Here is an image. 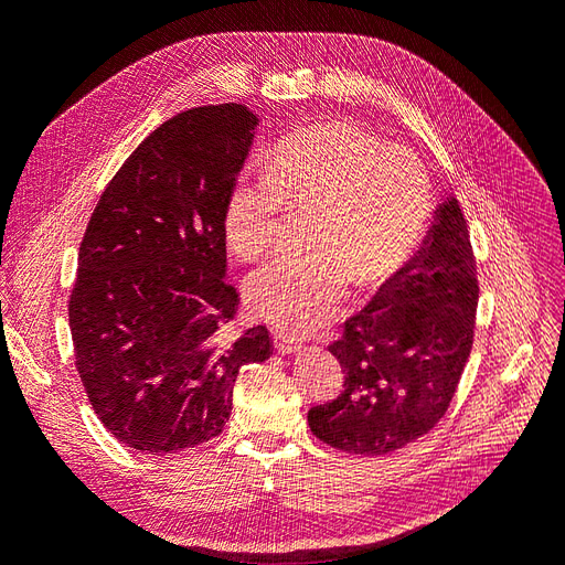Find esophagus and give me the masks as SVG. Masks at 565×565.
<instances>
[{
	"label": "esophagus",
	"instance_id": "obj_1",
	"mask_svg": "<svg viewBox=\"0 0 565 565\" xmlns=\"http://www.w3.org/2000/svg\"><path fill=\"white\" fill-rule=\"evenodd\" d=\"M273 344H276V349L280 353H297L301 349V341L285 334V332H273Z\"/></svg>",
	"mask_w": 565,
	"mask_h": 565
}]
</instances>
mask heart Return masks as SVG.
Instances as JSON below:
<instances>
[{
  "label": "heart",
  "instance_id": "b5f03b06",
  "mask_svg": "<svg viewBox=\"0 0 565 565\" xmlns=\"http://www.w3.org/2000/svg\"><path fill=\"white\" fill-rule=\"evenodd\" d=\"M282 210H313L311 252L256 270L245 297L256 316L301 334L330 322L353 282L380 287L413 259L431 214V183L413 152L384 150L351 125H313L273 146L266 172L237 174L224 204L228 249L262 259L280 241Z\"/></svg>",
  "mask_w": 565,
  "mask_h": 565
}]
</instances>
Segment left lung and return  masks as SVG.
Listing matches in <instances>:
<instances>
[{
    "mask_svg": "<svg viewBox=\"0 0 565 565\" xmlns=\"http://www.w3.org/2000/svg\"><path fill=\"white\" fill-rule=\"evenodd\" d=\"M478 270L459 202H443L415 259L347 320L330 351L339 396L309 409L328 446L380 457L415 443L446 415L469 361Z\"/></svg>",
    "mask_w": 565,
    "mask_h": 565,
    "instance_id": "1",
    "label": "left lung"
}]
</instances>
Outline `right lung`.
<instances>
[{"label": "right lung", "instance_id": "obj_1", "mask_svg": "<svg viewBox=\"0 0 565 565\" xmlns=\"http://www.w3.org/2000/svg\"><path fill=\"white\" fill-rule=\"evenodd\" d=\"M241 104L183 110L141 141L98 198L67 303L75 367L127 448L181 452L224 431L243 365L270 355L264 324L231 344L224 204L254 139Z\"/></svg>", "mask_w": 565, "mask_h": 565}]
</instances>
